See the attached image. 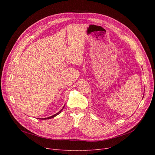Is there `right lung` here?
Returning a JSON list of instances; mask_svg holds the SVG:
<instances>
[{
    "label": "right lung",
    "mask_w": 155,
    "mask_h": 155,
    "mask_svg": "<svg viewBox=\"0 0 155 155\" xmlns=\"http://www.w3.org/2000/svg\"><path fill=\"white\" fill-rule=\"evenodd\" d=\"M64 107H64L62 108V109L60 110V111H59L58 113H57V114H54V115H52V116H51V117H47V118H39V119H41V120H48V119H51V118H53L55 117L56 116H57L58 115H59V114H61V112H62V110H63Z\"/></svg>",
    "instance_id": "add662e5"
}]
</instances>
